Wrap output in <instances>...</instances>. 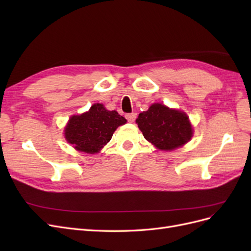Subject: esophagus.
<instances>
[{"label":"esophagus","mask_w":251,"mask_h":251,"mask_svg":"<svg viewBox=\"0 0 251 251\" xmlns=\"http://www.w3.org/2000/svg\"><path fill=\"white\" fill-rule=\"evenodd\" d=\"M136 113H131V114H126V118L127 119L128 123H134L135 119H136Z\"/></svg>","instance_id":"esophagus-1"}]
</instances>
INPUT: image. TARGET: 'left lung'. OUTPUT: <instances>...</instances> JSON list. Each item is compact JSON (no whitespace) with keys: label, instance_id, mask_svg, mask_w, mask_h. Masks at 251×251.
<instances>
[{"label":"left lung","instance_id":"1","mask_svg":"<svg viewBox=\"0 0 251 251\" xmlns=\"http://www.w3.org/2000/svg\"><path fill=\"white\" fill-rule=\"evenodd\" d=\"M144 138L158 149L172 151L182 147L193 136L186 114L160 103L151 104L136 119Z\"/></svg>","mask_w":251,"mask_h":251}]
</instances>
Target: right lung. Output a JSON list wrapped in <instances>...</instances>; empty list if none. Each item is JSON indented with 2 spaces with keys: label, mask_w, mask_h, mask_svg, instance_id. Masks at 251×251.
Instances as JSON below:
<instances>
[{
  "label": "right lung",
  "mask_w": 251,
  "mask_h": 251,
  "mask_svg": "<svg viewBox=\"0 0 251 251\" xmlns=\"http://www.w3.org/2000/svg\"><path fill=\"white\" fill-rule=\"evenodd\" d=\"M126 123L116 111L105 110L95 103L81 115L72 116L65 128V137L73 147L88 154L97 153L107 144L119 126Z\"/></svg>",
  "instance_id": "add662e5"
}]
</instances>
